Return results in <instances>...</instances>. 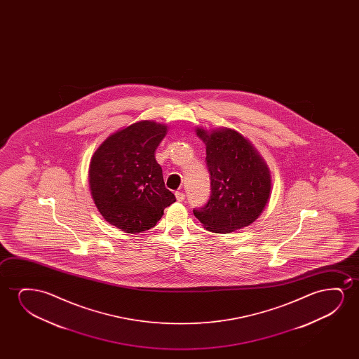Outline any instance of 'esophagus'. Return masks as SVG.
<instances>
[{
	"label": "esophagus",
	"instance_id": "esophagus-1",
	"mask_svg": "<svg viewBox=\"0 0 359 359\" xmlns=\"http://www.w3.org/2000/svg\"><path fill=\"white\" fill-rule=\"evenodd\" d=\"M175 196H177V200L179 202L184 201L185 200V194L182 191H177L175 192Z\"/></svg>",
	"mask_w": 359,
	"mask_h": 359
}]
</instances>
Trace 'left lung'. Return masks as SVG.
Listing matches in <instances>:
<instances>
[{"mask_svg":"<svg viewBox=\"0 0 359 359\" xmlns=\"http://www.w3.org/2000/svg\"><path fill=\"white\" fill-rule=\"evenodd\" d=\"M197 135L206 143L211 195L194 215L208 231L231 233L260 216L271 191L269 168L241 135L223 128Z\"/></svg>","mask_w":359,"mask_h":359,"instance_id":"obj_1","label":"left lung"}]
</instances>
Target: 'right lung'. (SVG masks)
Segmentation results:
<instances>
[{"mask_svg": "<svg viewBox=\"0 0 359 359\" xmlns=\"http://www.w3.org/2000/svg\"><path fill=\"white\" fill-rule=\"evenodd\" d=\"M167 128L140 121L109 136L92 157L89 184L94 203L110 224L126 233L148 231L177 201L163 180L154 153Z\"/></svg>", "mask_w": 359, "mask_h": 359, "instance_id": "1", "label": "right lung"}]
</instances>
